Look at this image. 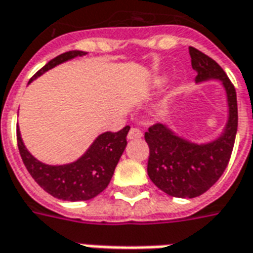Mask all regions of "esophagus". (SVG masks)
I'll use <instances>...</instances> for the list:
<instances>
[{
	"label": "esophagus",
	"mask_w": 253,
	"mask_h": 253,
	"mask_svg": "<svg viewBox=\"0 0 253 253\" xmlns=\"http://www.w3.org/2000/svg\"><path fill=\"white\" fill-rule=\"evenodd\" d=\"M143 133H141L140 129H137V128H130L129 132H128V139L129 140H133V139H140Z\"/></svg>",
	"instance_id": "34e87169"
}]
</instances>
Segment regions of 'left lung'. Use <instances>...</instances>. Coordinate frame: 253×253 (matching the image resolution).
Segmentation results:
<instances>
[{
  "mask_svg": "<svg viewBox=\"0 0 253 253\" xmlns=\"http://www.w3.org/2000/svg\"><path fill=\"white\" fill-rule=\"evenodd\" d=\"M196 83L216 79L226 89L229 118L216 140L196 144L173 133L164 124H154L144 133L150 157L147 173L157 187L174 198H196L219 180L226 169L236 140L238 124L237 96L232 82L211 57L189 46Z\"/></svg>",
  "mask_w": 253,
  "mask_h": 253,
  "instance_id": "1",
  "label": "left lung"
}]
</instances>
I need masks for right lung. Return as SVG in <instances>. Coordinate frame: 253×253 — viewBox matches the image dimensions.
<instances>
[{
  "label": "right lung",
  "instance_id": "add662e5",
  "mask_svg": "<svg viewBox=\"0 0 253 253\" xmlns=\"http://www.w3.org/2000/svg\"><path fill=\"white\" fill-rule=\"evenodd\" d=\"M87 53L72 50L64 54L57 55L46 65L39 69L30 82L39 78L58 64L72 60L78 55ZM129 126L126 125L118 132H105L99 135L91 144L87 152L76 162L60 166H51L39 162L32 157L21 140L20 130L17 128V147L21 159L26 165L28 173L31 174L38 185L44 191L61 200L80 202L89 200L105 191L112 180L114 169L126 147V135Z\"/></svg>",
  "mask_w": 253,
  "mask_h": 253
}]
</instances>
